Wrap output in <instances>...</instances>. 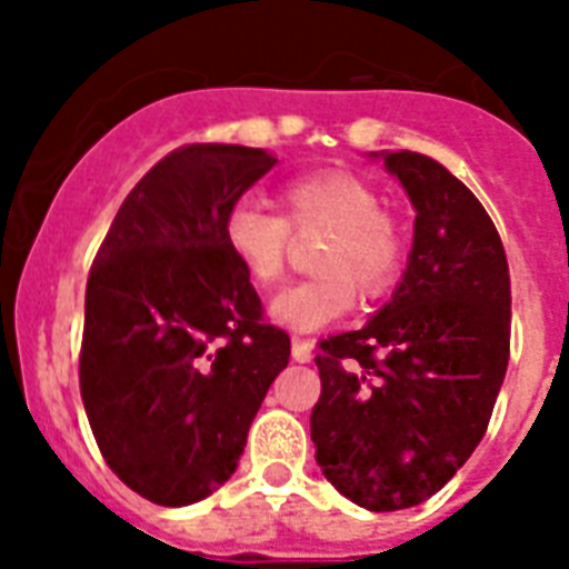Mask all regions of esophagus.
Returning a JSON list of instances; mask_svg holds the SVG:
<instances>
[{"label":"esophagus","mask_w":569,"mask_h":569,"mask_svg":"<svg viewBox=\"0 0 569 569\" xmlns=\"http://www.w3.org/2000/svg\"><path fill=\"white\" fill-rule=\"evenodd\" d=\"M310 357H312V342H310V339L295 337L292 339V360H298V363H310Z\"/></svg>","instance_id":"obj_1"}]
</instances>
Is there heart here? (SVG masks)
Here are the masks:
<instances>
[{
  "label": "heart",
  "mask_w": 569,
  "mask_h": 569,
  "mask_svg": "<svg viewBox=\"0 0 569 569\" xmlns=\"http://www.w3.org/2000/svg\"><path fill=\"white\" fill-rule=\"evenodd\" d=\"M280 214L257 200H236L223 218V241L250 283L274 286L286 271L295 236L321 232L316 268L321 274L286 286L268 312L277 325L307 333L342 319L363 295L387 292L401 274L405 232L372 182L348 171L295 177L277 191Z\"/></svg>",
  "instance_id": "1"
}]
</instances>
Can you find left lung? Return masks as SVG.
<instances>
[{
	"mask_svg": "<svg viewBox=\"0 0 569 569\" xmlns=\"http://www.w3.org/2000/svg\"><path fill=\"white\" fill-rule=\"evenodd\" d=\"M416 209L392 301L319 342L310 433L321 472L369 511L431 499L485 437L511 355V274L478 197L437 159L387 153Z\"/></svg>",
	"mask_w": 569,
	"mask_h": 569,
	"instance_id": "left-lung-1",
	"label": "left lung"
}]
</instances>
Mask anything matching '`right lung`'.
I'll return each mask as SVG.
<instances>
[{"mask_svg": "<svg viewBox=\"0 0 569 569\" xmlns=\"http://www.w3.org/2000/svg\"><path fill=\"white\" fill-rule=\"evenodd\" d=\"M274 156L189 144L114 214L84 289L79 389L111 472L164 508L200 502L239 467L289 363V333L223 241V218Z\"/></svg>", "mask_w": 569, "mask_h": 569, "instance_id": "obj_1", "label": "right lung"}]
</instances>
